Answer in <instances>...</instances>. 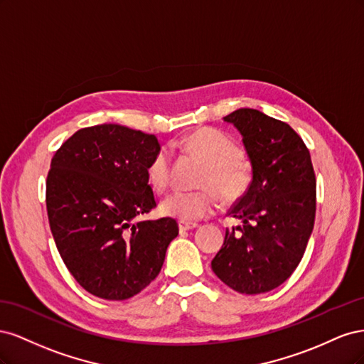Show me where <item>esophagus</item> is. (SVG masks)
Returning <instances> with one entry per match:
<instances>
[{
  "mask_svg": "<svg viewBox=\"0 0 364 364\" xmlns=\"http://www.w3.org/2000/svg\"><path fill=\"white\" fill-rule=\"evenodd\" d=\"M199 225H197L196 222H185V220H179V229L181 230H190V229H194Z\"/></svg>",
  "mask_w": 364,
  "mask_h": 364,
  "instance_id": "esophagus-1",
  "label": "esophagus"
}]
</instances>
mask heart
<instances>
[{"label": "heart", "instance_id": "b5f03b06", "mask_svg": "<svg viewBox=\"0 0 364 364\" xmlns=\"http://www.w3.org/2000/svg\"><path fill=\"white\" fill-rule=\"evenodd\" d=\"M181 144L206 164L200 178V185L205 188L178 190L168 194L161 205L164 214L194 222L215 211L218 206L216 191L226 203H234L247 193L252 182V165L234 138L217 129H200L185 136ZM147 179L156 191L170 186L171 164L167 149H159L150 159Z\"/></svg>", "mask_w": 364, "mask_h": 364}]
</instances>
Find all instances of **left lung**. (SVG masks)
<instances>
[{
	"label": "left lung",
	"instance_id": "1",
	"mask_svg": "<svg viewBox=\"0 0 364 364\" xmlns=\"http://www.w3.org/2000/svg\"><path fill=\"white\" fill-rule=\"evenodd\" d=\"M223 119L243 136L252 182L228 213L241 226L226 229L211 267L238 293H266L291 277L313 232L316 174L310 150L287 123L257 109H238Z\"/></svg>",
	"mask_w": 364,
	"mask_h": 364
}]
</instances>
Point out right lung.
<instances>
[{"instance_id": "right-lung-1", "label": "right lung", "mask_w": 364, "mask_h": 364, "mask_svg": "<svg viewBox=\"0 0 364 364\" xmlns=\"http://www.w3.org/2000/svg\"><path fill=\"white\" fill-rule=\"evenodd\" d=\"M161 149L155 135L119 124L77 130L54 153L47 176V213L54 243L82 287L124 301L155 279L174 218L146 220L156 208L147 165Z\"/></svg>"}]
</instances>
